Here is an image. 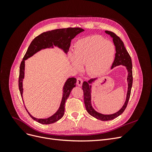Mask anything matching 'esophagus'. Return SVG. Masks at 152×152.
Listing matches in <instances>:
<instances>
[{
    "label": "esophagus",
    "instance_id": "34e87169",
    "mask_svg": "<svg viewBox=\"0 0 152 152\" xmlns=\"http://www.w3.org/2000/svg\"><path fill=\"white\" fill-rule=\"evenodd\" d=\"M82 83H83V80L81 77H78L77 79V84L79 86H82Z\"/></svg>",
    "mask_w": 152,
    "mask_h": 152
}]
</instances>
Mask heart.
<instances>
[{"instance_id":"obj_1","label":"heart","mask_w":152,"mask_h":152,"mask_svg":"<svg viewBox=\"0 0 152 152\" xmlns=\"http://www.w3.org/2000/svg\"><path fill=\"white\" fill-rule=\"evenodd\" d=\"M115 52L113 42L94 35L78 40L75 45L74 56L70 58L77 69L86 64V71L89 75L100 76L111 67Z\"/></svg>"}]
</instances>
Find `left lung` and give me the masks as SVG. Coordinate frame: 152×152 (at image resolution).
<instances>
[{
	"label": "left lung",
	"instance_id": "8db88e82",
	"mask_svg": "<svg viewBox=\"0 0 152 152\" xmlns=\"http://www.w3.org/2000/svg\"><path fill=\"white\" fill-rule=\"evenodd\" d=\"M105 33L110 35L113 38V41L115 46L116 53L114 61L112 64V69L114 67L119 65L125 66L127 68L128 72L127 75V82H128V89L127 93L126 99L124 104L122 108L118 111L113 114L110 115H104L97 112L93 108L91 104V86L92 84L96 79H91L88 82L84 81L82 84V89L84 91V100L85 103V107L87 112H88L91 116L94 118L98 119V120L102 121H107L113 120V119L117 118L124 112V110L126 108L127 105L129 102V99L130 98L131 91L132 86V60L129 54L128 53L125 46H124V42L122 40L118 37L115 34H114L112 31H105Z\"/></svg>",
	"mask_w": 152,
	"mask_h": 152
}]
</instances>
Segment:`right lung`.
I'll return each mask as SVG.
<instances>
[{
	"mask_svg": "<svg viewBox=\"0 0 152 152\" xmlns=\"http://www.w3.org/2000/svg\"><path fill=\"white\" fill-rule=\"evenodd\" d=\"M84 31V29L80 28H67L53 30L48 31L41 34L31 41L29 47L26 50V53L23 58V60L20 66V75L18 80V86L21 98H23V80L25 76V61L26 59L32 56L34 54L37 53L39 50L43 49L53 48L56 46L61 49L66 54L68 52L69 48L70 46L71 40L75 37L80 34V32ZM77 79L74 77L68 78L66 80L65 85L63 86V98L58 111L53 115L48 118H36L31 116L28 112L29 115L34 121L38 122L42 124H50L57 122L61 119L65 113V104L66 99L69 97L70 92L73 87L76 86Z\"/></svg>",
	"mask_w": 152,
	"mask_h": 152,
	"instance_id": "1",
	"label": "right lung"
}]
</instances>
